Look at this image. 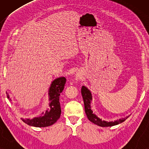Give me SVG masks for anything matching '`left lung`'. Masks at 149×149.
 <instances>
[{
	"label": "left lung",
	"instance_id": "8db88e82",
	"mask_svg": "<svg viewBox=\"0 0 149 149\" xmlns=\"http://www.w3.org/2000/svg\"><path fill=\"white\" fill-rule=\"evenodd\" d=\"M81 94H82L83 102H84L85 111L87 115V117L89 121L95 124V125L101 126V127H111V126H113L122 123V122H123L128 117H126V119L125 118H122L121 119H119L117 120V121L111 122L102 121L99 117H97L95 114H93V111H91L90 102L92 100V97H91V93L90 91L86 87L83 86L81 87Z\"/></svg>",
	"mask_w": 149,
	"mask_h": 149
}]
</instances>
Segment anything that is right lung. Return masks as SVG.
Listing matches in <instances>:
<instances>
[{
	"instance_id": "obj_1",
	"label": "right lung",
	"mask_w": 149,
	"mask_h": 149,
	"mask_svg": "<svg viewBox=\"0 0 149 149\" xmlns=\"http://www.w3.org/2000/svg\"><path fill=\"white\" fill-rule=\"evenodd\" d=\"M66 79L65 77H60L53 81L49 90V109L47 110L45 113H42L41 117H35L33 119H22L24 123L34 127H43L52 125L56 123L61 115V108L60 104V95L64 88ZM7 93V97L9 99V94ZM10 100V99H9Z\"/></svg>"
}]
</instances>
